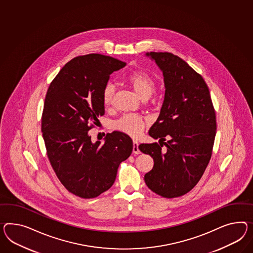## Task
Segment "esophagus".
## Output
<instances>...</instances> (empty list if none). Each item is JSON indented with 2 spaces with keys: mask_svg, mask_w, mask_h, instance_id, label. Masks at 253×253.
I'll return each mask as SVG.
<instances>
[{
  "mask_svg": "<svg viewBox=\"0 0 253 253\" xmlns=\"http://www.w3.org/2000/svg\"><path fill=\"white\" fill-rule=\"evenodd\" d=\"M133 153H135V154H140L141 153V151L138 149V142L136 140L133 141Z\"/></svg>",
  "mask_w": 253,
  "mask_h": 253,
  "instance_id": "34e87169",
  "label": "esophagus"
}]
</instances>
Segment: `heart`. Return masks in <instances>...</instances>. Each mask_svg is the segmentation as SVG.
<instances>
[{
    "mask_svg": "<svg viewBox=\"0 0 253 253\" xmlns=\"http://www.w3.org/2000/svg\"><path fill=\"white\" fill-rule=\"evenodd\" d=\"M127 84L136 91V94L144 99H148L151 96L155 90V81L149 73L143 71H136L131 72L126 79ZM116 87L112 84L105 85L103 91V103L104 105H110L115 95ZM146 122L142 117L137 115H124L114 123L115 128L122 131L129 136H138L143 128L145 127Z\"/></svg>",
    "mask_w": 253,
    "mask_h": 253,
    "instance_id": "b5f03b06",
    "label": "heart"
}]
</instances>
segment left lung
Returning a JSON list of instances; mask_svg holds the SVG:
<instances>
[{
    "instance_id": "1",
    "label": "left lung",
    "mask_w": 253,
    "mask_h": 253,
    "mask_svg": "<svg viewBox=\"0 0 253 253\" xmlns=\"http://www.w3.org/2000/svg\"><path fill=\"white\" fill-rule=\"evenodd\" d=\"M146 56L162 71L165 93L160 116L149 131L160 144L138 146L154 161L144 180L157 195L174 198L195 187L208 167L216 130L215 113L206 82L184 60L168 52H148Z\"/></svg>"
}]
</instances>
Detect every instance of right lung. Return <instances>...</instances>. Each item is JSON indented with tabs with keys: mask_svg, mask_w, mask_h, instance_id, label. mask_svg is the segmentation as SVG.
<instances>
[{
	"mask_svg": "<svg viewBox=\"0 0 253 253\" xmlns=\"http://www.w3.org/2000/svg\"><path fill=\"white\" fill-rule=\"evenodd\" d=\"M126 63L100 54L72 59L52 81L45 95L41 131L48 160L64 187L94 198L114 184L117 169L132 153L133 142L114 131L92 142L88 131L104 116L103 91L110 75Z\"/></svg>",
	"mask_w": 253,
	"mask_h": 253,
	"instance_id": "1",
	"label": "right lung"
}]
</instances>
